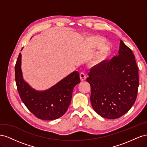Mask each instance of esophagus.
I'll use <instances>...</instances> for the list:
<instances>
[{
  "mask_svg": "<svg viewBox=\"0 0 147 147\" xmlns=\"http://www.w3.org/2000/svg\"><path fill=\"white\" fill-rule=\"evenodd\" d=\"M80 77L82 81H84L86 79V75L84 72H81L80 74Z\"/></svg>",
  "mask_w": 147,
  "mask_h": 147,
  "instance_id": "obj_1",
  "label": "esophagus"
}]
</instances>
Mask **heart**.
Returning a JSON list of instances; mask_svg holds the SVG:
<instances>
[{
  "instance_id": "b5f03b06",
  "label": "heart",
  "mask_w": 147,
  "mask_h": 147,
  "mask_svg": "<svg viewBox=\"0 0 147 147\" xmlns=\"http://www.w3.org/2000/svg\"><path fill=\"white\" fill-rule=\"evenodd\" d=\"M106 43L107 40L105 38L97 35H92L86 39V44L88 48L97 49L102 47L97 57V63L104 62L110 54V48L105 45Z\"/></svg>"
}]
</instances>
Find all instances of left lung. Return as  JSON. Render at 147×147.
<instances>
[{"label":"left lung","instance_id":"left-lung-1","mask_svg":"<svg viewBox=\"0 0 147 147\" xmlns=\"http://www.w3.org/2000/svg\"><path fill=\"white\" fill-rule=\"evenodd\" d=\"M119 55L92 67L86 81L91 86L90 100L102 117L117 119L131 109L139 85V69L131 49L121 40Z\"/></svg>","mask_w":147,"mask_h":147}]
</instances>
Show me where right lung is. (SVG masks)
I'll list each match as a JSON object with an SVG mask.
<instances>
[{
    "instance_id": "right-lung-1",
    "label": "right lung",
    "mask_w": 147,
    "mask_h": 147,
    "mask_svg": "<svg viewBox=\"0 0 147 147\" xmlns=\"http://www.w3.org/2000/svg\"><path fill=\"white\" fill-rule=\"evenodd\" d=\"M21 63L20 53L15 64V81L21 99L26 107L40 119L53 120L63 116L70 104L74 88L80 83L79 73L75 71L54 86L40 92L33 90L24 81Z\"/></svg>"
}]
</instances>
